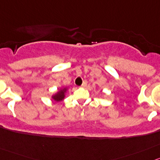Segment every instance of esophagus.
Listing matches in <instances>:
<instances>
[{"label": "esophagus", "instance_id": "1", "mask_svg": "<svg viewBox=\"0 0 160 160\" xmlns=\"http://www.w3.org/2000/svg\"><path fill=\"white\" fill-rule=\"evenodd\" d=\"M87 84H88V81H87V80H84V81L83 82V83H82L81 87H83V88H85L86 86H87Z\"/></svg>", "mask_w": 160, "mask_h": 160}]
</instances>
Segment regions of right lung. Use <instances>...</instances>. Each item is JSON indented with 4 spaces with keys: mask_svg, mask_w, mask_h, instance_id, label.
<instances>
[{
    "mask_svg": "<svg viewBox=\"0 0 160 160\" xmlns=\"http://www.w3.org/2000/svg\"><path fill=\"white\" fill-rule=\"evenodd\" d=\"M66 90L67 89L64 88L62 90H60L57 94H56L55 96H53V100H56V101H60V100H62L64 98V93H65Z\"/></svg>",
    "mask_w": 160,
    "mask_h": 160,
    "instance_id": "1",
    "label": "right lung"
}]
</instances>
